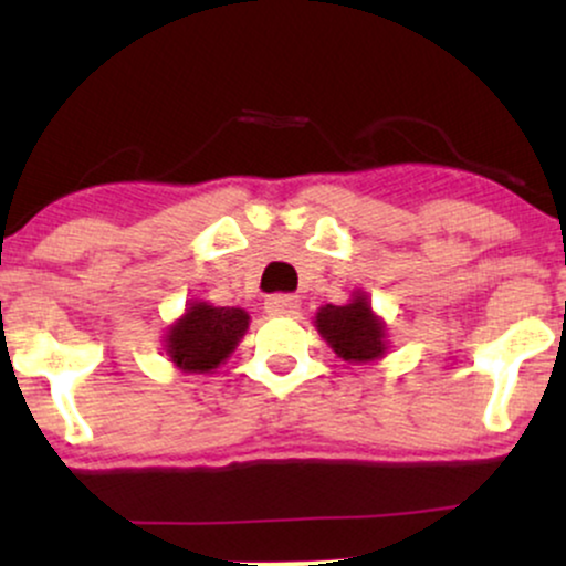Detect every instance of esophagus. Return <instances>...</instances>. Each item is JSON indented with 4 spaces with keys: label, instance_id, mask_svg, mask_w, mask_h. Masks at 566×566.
<instances>
[{
    "label": "esophagus",
    "instance_id": "obj_1",
    "mask_svg": "<svg viewBox=\"0 0 566 566\" xmlns=\"http://www.w3.org/2000/svg\"><path fill=\"white\" fill-rule=\"evenodd\" d=\"M265 311L271 316H295L301 311V301L295 295H271L265 301Z\"/></svg>",
    "mask_w": 566,
    "mask_h": 566
}]
</instances>
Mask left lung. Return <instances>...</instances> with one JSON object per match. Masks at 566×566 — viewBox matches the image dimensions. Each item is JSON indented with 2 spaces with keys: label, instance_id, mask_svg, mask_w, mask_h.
<instances>
[{
  "label": "left lung",
  "instance_id": "left-lung-1",
  "mask_svg": "<svg viewBox=\"0 0 566 566\" xmlns=\"http://www.w3.org/2000/svg\"><path fill=\"white\" fill-rule=\"evenodd\" d=\"M314 327L324 343L350 365L382 359L388 350L386 322L373 311L365 290L350 292V301L343 305H322L314 316Z\"/></svg>",
  "mask_w": 566,
  "mask_h": 566
}]
</instances>
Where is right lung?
I'll list each match as a JSON object with an SVG mask.
<instances>
[{
	"instance_id": "right-lung-1",
	"label": "right lung",
	"mask_w": 566,
	"mask_h": 566,
	"mask_svg": "<svg viewBox=\"0 0 566 566\" xmlns=\"http://www.w3.org/2000/svg\"><path fill=\"white\" fill-rule=\"evenodd\" d=\"M247 327L250 314L244 308L191 301L167 327L165 354L184 373H212L237 350Z\"/></svg>"
}]
</instances>
